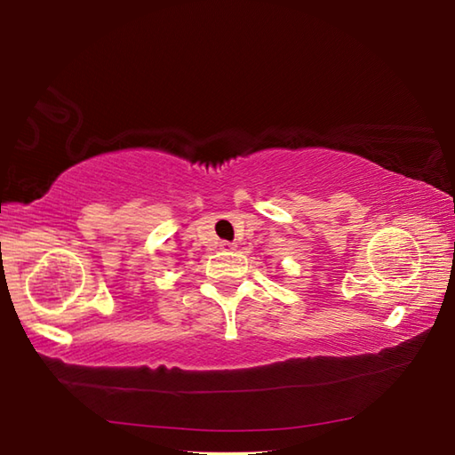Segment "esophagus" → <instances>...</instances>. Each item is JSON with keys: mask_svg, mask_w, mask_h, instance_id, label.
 <instances>
[{"mask_svg": "<svg viewBox=\"0 0 455 455\" xmlns=\"http://www.w3.org/2000/svg\"><path fill=\"white\" fill-rule=\"evenodd\" d=\"M220 249H222V251H235V244L225 241V243H220Z\"/></svg>", "mask_w": 455, "mask_h": 455, "instance_id": "1", "label": "esophagus"}]
</instances>
